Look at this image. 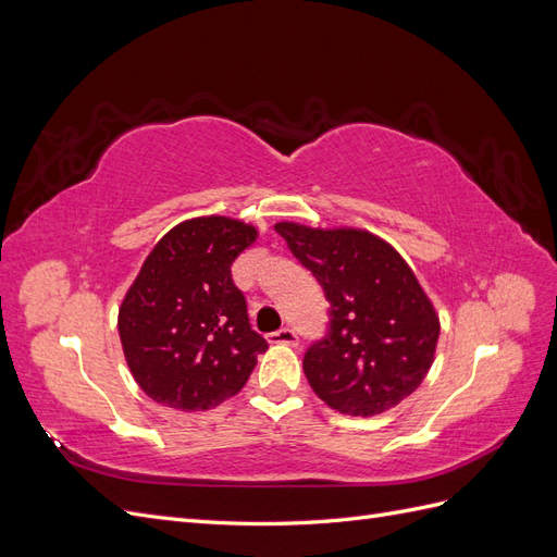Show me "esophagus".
Masks as SVG:
<instances>
[{
	"mask_svg": "<svg viewBox=\"0 0 557 557\" xmlns=\"http://www.w3.org/2000/svg\"><path fill=\"white\" fill-rule=\"evenodd\" d=\"M267 339L272 342V344H285V346H297L299 344V336H297V332L293 327H281V330L269 334Z\"/></svg>",
	"mask_w": 557,
	"mask_h": 557,
	"instance_id": "obj_1",
	"label": "esophagus"
}]
</instances>
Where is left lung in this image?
<instances>
[{"label": "left lung", "mask_w": 557, "mask_h": 557, "mask_svg": "<svg viewBox=\"0 0 557 557\" xmlns=\"http://www.w3.org/2000/svg\"><path fill=\"white\" fill-rule=\"evenodd\" d=\"M274 230L330 301L325 336L305 352L313 393L348 416L397 407L423 383L440 318L399 252L362 230Z\"/></svg>", "instance_id": "8db88e82"}]
</instances>
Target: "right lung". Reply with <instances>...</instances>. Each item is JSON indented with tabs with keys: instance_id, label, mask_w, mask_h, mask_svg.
<instances>
[{
	"instance_id": "obj_1",
	"label": "right lung",
	"mask_w": 557,
	"mask_h": 557,
	"mask_svg": "<svg viewBox=\"0 0 557 557\" xmlns=\"http://www.w3.org/2000/svg\"><path fill=\"white\" fill-rule=\"evenodd\" d=\"M256 227L223 215L195 218L150 250L117 311L129 372L164 407L205 411L246 385L269 346L250 327L232 262Z\"/></svg>"
}]
</instances>
